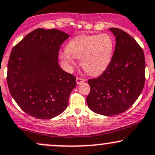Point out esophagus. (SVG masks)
<instances>
[{
    "label": "esophagus",
    "instance_id": "1",
    "mask_svg": "<svg viewBox=\"0 0 155 155\" xmlns=\"http://www.w3.org/2000/svg\"><path fill=\"white\" fill-rule=\"evenodd\" d=\"M85 81V79H82V78H80V77H76V83H77L78 84H80V83L83 82V81Z\"/></svg>",
    "mask_w": 155,
    "mask_h": 155
}]
</instances>
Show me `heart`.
Masks as SVG:
<instances>
[{
	"label": "heart",
	"mask_w": 155,
	"mask_h": 155,
	"mask_svg": "<svg viewBox=\"0 0 155 155\" xmlns=\"http://www.w3.org/2000/svg\"><path fill=\"white\" fill-rule=\"evenodd\" d=\"M114 41L107 34L81 35L71 40L65 50L61 51L59 57L68 68L80 59V64L87 74L98 75L105 71L111 62Z\"/></svg>",
	"instance_id": "b5f03b06"
}]
</instances>
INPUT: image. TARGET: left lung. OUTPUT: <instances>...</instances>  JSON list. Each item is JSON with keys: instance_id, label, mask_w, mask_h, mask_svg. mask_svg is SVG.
<instances>
[{"instance_id": "8db88e82", "label": "left lung", "mask_w": 155, "mask_h": 155, "mask_svg": "<svg viewBox=\"0 0 155 155\" xmlns=\"http://www.w3.org/2000/svg\"><path fill=\"white\" fill-rule=\"evenodd\" d=\"M110 30L116 41L113 58L103 74L87 81V97L92 111L107 116L124 113L135 103L143 89L146 67L143 51L135 39L120 28Z\"/></svg>"}]
</instances>
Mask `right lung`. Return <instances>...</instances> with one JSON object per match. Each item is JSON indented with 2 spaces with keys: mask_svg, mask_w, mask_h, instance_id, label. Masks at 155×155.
<instances>
[{
  "mask_svg": "<svg viewBox=\"0 0 155 155\" xmlns=\"http://www.w3.org/2000/svg\"><path fill=\"white\" fill-rule=\"evenodd\" d=\"M68 37L55 28H37L12 50L6 76L8 90L18 106L34 118H54L68 105L76 77L58 63L60 46Z\"/></svg>",
  "mask_w": 155,
  "mask_h": 155,
  "instance_id": "1",
  "label": "right lung"
}]
</instances>
